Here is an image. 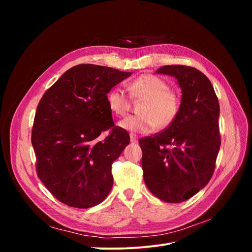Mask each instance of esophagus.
Instances as JSON below:
<instances>
[{
  "label": "esophagus",
  "instance_id": "34e87169",
  "mask_svg": "<svg viewBox=\"0 0 252 252\" xmlns=\"http://www.w3.org/2000/svg\"><path fill=\"white\" fill-rule=\"evenodd\" d=\"M130 141H131V143H136V142H138V135L131 133L130 134Z\"/></svg>",
  "mask_w": 252,
  "mask_h": 252
}]
</instances>
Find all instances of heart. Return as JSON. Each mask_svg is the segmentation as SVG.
Returning <instances> with one entry per match:
<instances>
[{"label": "heart", "instance_id": "heart-1", "mask_svg": "<svg viewBox=\"0 0 252 252\" xmlns=\"http://www.w3.org/2000/svg\"><path fill=\"white\" fill-rule=\"evenodd\" d=\"M167 83L152 74H143L128 84L133 98L144 100L141 116H130L120 122V127L133 133H149L158 126L168 127L178 117L180 98L168 89ZM109 109L117 116H125L130 110L131 98L120 87L112 88L107 94Z\"/></svg>", "mask_w": 252, "mask_h": 252}]
</instances>
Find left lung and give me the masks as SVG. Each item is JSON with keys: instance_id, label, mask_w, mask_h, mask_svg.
I'll return each mask as SVG.
<instances>
[{"instance_id": "obj_1", "label": "left lung", "mask_w": 252, "mask_h": 252, "mask_svg": "<svg viewBox=\"0 0 252 252\" xmlns=\"http://www.w3.org/2000/svg\"><path fill=\"white\" fill-rule=\"evenodd\" d=\"M157 73L178 81V117L163 132L139 141L145 184L159 200L184 202L200 191L215 171L220 146V104L209 79L193 67L168 65Z\"/></svg>"}]
</instances>
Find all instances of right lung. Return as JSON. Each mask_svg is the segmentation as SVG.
Returning <instances> with one entry per match:
<instances>
[{
    "label": "right lung",
    "mask_w": 252,
    "mask_h": 252,
    "mask_svg": "<svg viewBox=\"0 0 252 252\" xmlns=\"http://www.w3.org/2000/svg\"><path fill=\"white\" fill-rule=\"evenodd\" d=\"M129 75L110 67L77 65L37 105L32 136L37 175L53 196L70 207H94L112 188L111 165L130 138L114 126L107 94ZM109 128L102 140L100 134Z\"/></svg>",
    "instance_id": "1"
}]
</instances>
